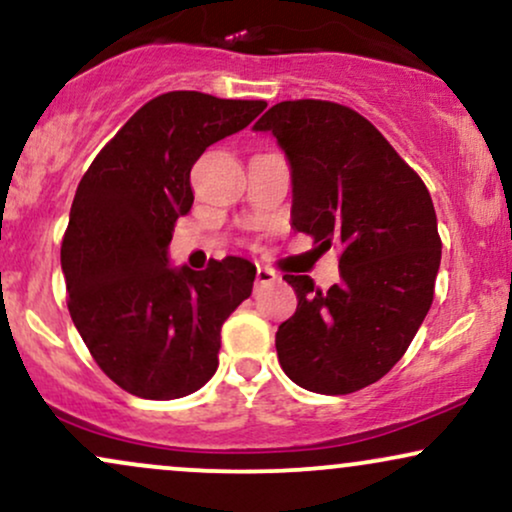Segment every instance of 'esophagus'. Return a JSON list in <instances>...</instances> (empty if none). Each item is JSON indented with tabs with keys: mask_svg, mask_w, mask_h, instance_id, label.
<instances>
[{
	"mask_svg": "<svg viewBox=\"0 0 512 512\" xmlns=\"http://www.w3.org/2000/svg\"><path fill=\"white\" fill-rule=\"evenodd\" d=\"M276 281H279V276H276L272 269L257 267V286H272Z\"/></svg>",
	"mask_w": 512,
	"mask_h": 512,
	"instance_id": "obj_1",
	"label": "esophagus"
}]
</instances>
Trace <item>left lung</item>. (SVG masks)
Masks as SVG:
<instances>
[{"mask_svg": "<svg viewBox=\"0 0 512 512\" xmlns=\"http://www.w3.org/2000/svg\"><path fill=\"white\" fill-rule=\"evenodd\" d=\"M291 168V226L337 245L339 284L284 274L298 308L276 332L296 385L349 395L380 380L419 332L440 267L438 219L419 175L366 117L330 101H284L255 122Z\"/></svg>", "mask_w": 512, "mask_h": 512, "instance_id": "8db88e82", "label": "left lung"}]
</instances>
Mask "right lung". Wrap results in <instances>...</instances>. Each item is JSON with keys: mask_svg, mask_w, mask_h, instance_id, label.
I'll return each instance as SVG.
<instances>
[{"mask_svg": "<svg viewBox=\"0 0 512 512\" xmlns=\"http://www.w3.org/2000/svg\"><path fill=\"white\" fill-rule=\"evenodd\" d=\"M264 101L170 91L139 108L81 178L62 240L69 315L122 390L178 399L216 373L221 325L252 293L255 264L173 267V226L192 209L190 170Z\"/></svg>", "mask_w": 512, "mask_h": 512, "instance_id": "add662e5", "label": "right lung"}]
</instances>
